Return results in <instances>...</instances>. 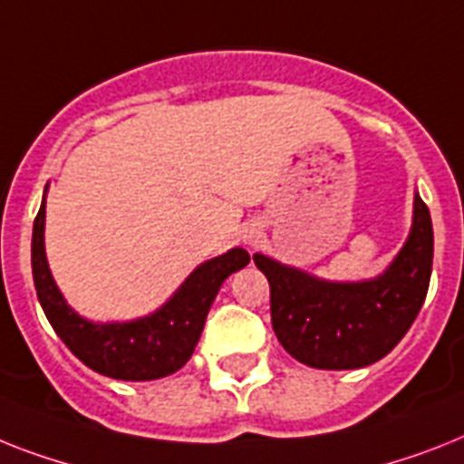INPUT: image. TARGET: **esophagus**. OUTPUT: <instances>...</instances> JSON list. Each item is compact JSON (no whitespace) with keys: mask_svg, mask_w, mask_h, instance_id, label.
Returning a JSON list of instances; mask_svg holds the SVG:
<instances>
[{"mask_svg":"<svg viewBox=\"0 0 464 464\" xmlns=\"http://www.w3.org/2000/svg\"><path fill=\"white\" fill-rule=\"evenodd\" d=\"M260 239H263V232H260V227L251 225V227L244 229V241H246L248 246H256Z\"/></svg>","mask_w":464,"mask_h":464,"instance_id":"obj_1","label":"esophagus"}]
</instances>
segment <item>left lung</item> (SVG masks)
Segmentation results:
<instances>
[{
  "instance_id": "1",
  "label": "left lung",
  "mask_w": 464,
  "mask_h": 464,
  "mask_svg": "<svg viewBox=\"0 0 464 464\" xmlns=\"http://www.w3.org/2000/svg\"><path fill=\"white\" fill-rule=\"evenodd\" d=\"M431 258V216L417 191L411 235L392 266L372 279L332 282L254 254L270 282V315L279 343L317 370L367 367L393 351L422 308Z\"/></svg>"
}]
</instances>
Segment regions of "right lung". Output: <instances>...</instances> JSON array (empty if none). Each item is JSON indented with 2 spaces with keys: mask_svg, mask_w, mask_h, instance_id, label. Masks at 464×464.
I'll list each match as a JSON object with an SVG mask.
<instances>
[{
  "mask_svg": "<svg viewBox=\"0 0 464 464\" xmlns=\"http://www.w3.org/2000/svg\"><path fill=\"white\" fill-rule=\"evenodd\" d=\"M47 189L33 225V279L40 305L53 332L61 336L75 358L103 377L125 382H151L185 367L198 336L204 332L213 298L232 273L248 266L251 256L244 248L206 260L178 286L166 304L128 323H92L66 304L53 282L44 254V216Z\"/></svg>",
  "mask_w": 464,
  "mask_h": 464,
  "instance_id": "add662e5",
  "label": "right lung"
}]
</instances>
